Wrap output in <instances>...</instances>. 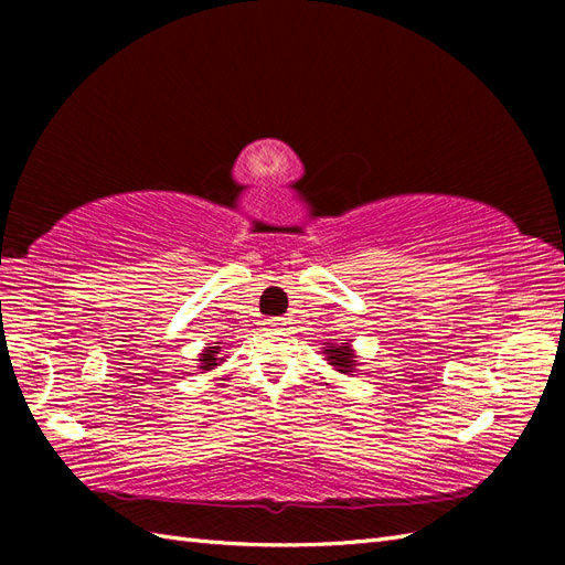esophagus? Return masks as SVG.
<instances>
[{
	"instance_id": "obj_1",
	"label": "esophagus",
	"mask_w": 565,
	"mask_h": 565,
	"mask_svg": "<svg viewBox=\"0 0 565 565\" xmlns=\"http://www.w3.org/2000/svg\"><path fill=\"white\" fill-rule=\"evenodd\" d=\"M266 324H268V328H282V324H287V320L285 318H270Z\"/></svg>"
}]
</instances>
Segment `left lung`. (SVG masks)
Returning a JSON list of instances; mask_svg holds the SVG:
<instances>
[{
  "label": "left lung",
  "instance_id": "obj_1",
  "mask_svg": "<svg viewBox=\"0 0 565 565\" xmlns=\"http://www.w3.org/2000/svg\"><path fill=\"white\" fill-rule=\"evenodd\" d=\"M324 347L322 349V353H324V361H328V365H332V370H337V372H341V374H351L358 365V355H355V351H353V347H351V339H341V344L339 341H324Z\"/></svg>",
  "mask_w": 565,
  "mask_h": 565
}]
</instances>
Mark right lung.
Segmentation results:
<instances>
[{
  "label": "right lung",
  "mask_w": 565,
  "mask_h": 565,
  "mask_svg": "<svg viewBox=\"0 0 565 565\" xmlns=\"http://www.w3.org/2000/svg\"><path fill=\"white\" fill-rule=\"evenodd\" d=\"M214 344H216V347H204L202 353L198 355V367H200L202 372H212V370H216L221 363H224L226 355L218 358L221 347H218V341H214Z\"/></svg>",
  "instance_id": "right-lung-1"
}]
</instances>
